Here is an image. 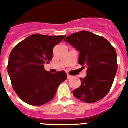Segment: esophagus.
Segmentation results:
<instances>
[{
    "label": "esophagus",
    "instance_id": "obj_1",
    "mask_svg": "<svg viewBox=\"0 0 128 128\" xmlns=\"http://www.w3.org/2000/svg\"><path fill=\"white\" fill-rule=\"evenodd\" d=\"M72 78V76H70V75L68 74V79H70Z\"/></svg>",
    "mask_w": 128,
    "mask_h": 128
}]
</instances>
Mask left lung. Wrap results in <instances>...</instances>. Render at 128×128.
Segmentation results:
<instances>
[{
  "instance_id": "8db88e82",
  "label": "left lung",
  "mask_w": 128,
  "mask_h": 128,
  "mask_svg": "<svg viewBox=\"0 0 128 128\" xmlns=\"http://www.w3.org/2000/svg\"><path fill=\"white\" fill-rule=\"evenodd\" d=\"M65 41L79 52L78 63L88 69L87 76L80 78V86L73 91L74 96L88 103L102 99L109 92L117 72L115 49L105 38L87 31L70 35Z\"/></svg>"
}]
</instances>
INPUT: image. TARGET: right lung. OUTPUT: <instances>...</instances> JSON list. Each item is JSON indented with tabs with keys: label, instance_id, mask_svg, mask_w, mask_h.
I'll return each instance as SVG.
<instances>
[{
	"label": "right lung",
	"instance_id": "add662e5",
	"mask_svg": "<svg viewBox=\"0 0 128 128\" xmlns=\"http://www.w3.org/2000/svg\"><path fill=\"white\" fill-rule=\"evenodd\" d=\"M65 37L33 34L12 50L8 74L14 91L25 103L38 106L50 102L58 86L67 78L64 71L52 74L44 69L45 63L52 59L54 46Z\"/></svg>",
	"mask_w": 128,
	"mask_h": 128
}]
</instances>
